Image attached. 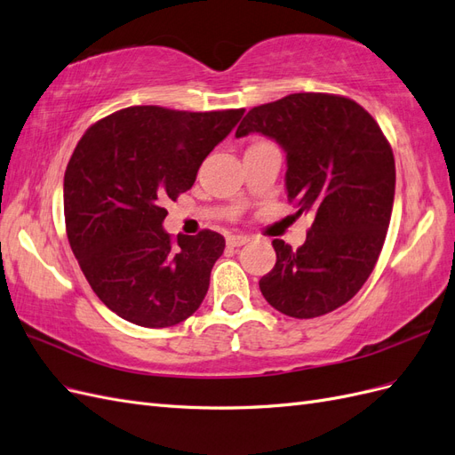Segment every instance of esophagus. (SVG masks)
I'll list each match as a JSON object with an SVG mask.
<instances>
[{
  "label": "esophagus",
  "instance_id": "34e87169",
  "mask_svg": "<svg viewBox=\"0 0 455 455\" xmlns=\"http://www.w3.org/2000/svg\"><path fill=\"white\" fill-rule=\"evenodd\" d=\"M226 241H228L229 246H243V244L249 243L251 239L246 235H241V233H233V235H228Z\"/></svg>",
  "mask_w": 455,
  "mask_h": 455
}]
</instances>
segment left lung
<instances>
[{
	"label": "left lung",
	"mask_w": 455,
	"mask_h": 455,
	"mask_svg": "<svg viewBox=\"0 0 455 455\" xmlns=\"http://www.w3.org/2000/svg\"><path fill=\"white\" fill-rule=\"evenodd\" d=\"M259 132L286 151V196L311 212L306 243L273 239L275 267L259 279L267 304L294 319L341 307L374 271L395 199V157L376 119L351 99L294 92L252 108L237 139Z\"/></svg>",
	"instance_id": "left-lung-1"
}]
</instances>
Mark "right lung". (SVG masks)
Instances as JSON below:
<instances>
[{
    "label": "right lung",
    "instance_id": "add662e5",
    "mask_svg": "<svg viewBox=\"0 0 455 455\" xmlns=\"http://www.w3.org/2000/svg\"><path fill=\"white\" fill-rule=\"evenodd\" d=\"M244 109H119L81 136L64 174L66 233L94 294L121 319L167 328L194 315L226 241L216 231L172 239L164 203L196 182Z\"/></svg>",
    "mask_w": 455,
    "mask_h": 455
}]
</instances>
